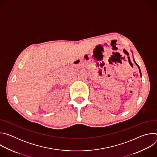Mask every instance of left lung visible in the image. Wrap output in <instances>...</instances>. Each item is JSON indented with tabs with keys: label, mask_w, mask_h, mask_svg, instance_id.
<instances>
[{
	"label": "left lung",
	"mask_w": 157,
	"mask_h": 157,
	"mask_svg": "<svg viewBox=\"0 0 157 157\" xmlns=\"http://www.w3.org/2000/svg\"><path fill=\"white\" fill-rule=\"evenodd\" d=\"M134 62H135L136 63V61H134ZM136 64L137 65V64L136 63ZM137 66H138V68H139V71H140V75H141V72H140V68H139V66L137 65Z\"/></svg>",
	"instance_id": "8db88e82"
}]
</instances>
